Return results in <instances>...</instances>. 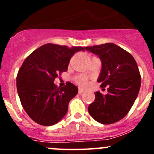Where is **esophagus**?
<instances>
[{
  "mask_svg": "<svg viewBox=\"0 0 154 154\" xmlns=\"http://www.w3.org/2000/svg\"><path fill=\"white\" fill-rule=\"evenodd\" d=\"M85 92V90H83V89H79V90H78V92L79 94L82 93V92Z\"/></svg>",
  "mask_w": 154,
  "mask_h": 154,
  "instance_id": "esophagus-1",
  "label": "esophagus"
}]
</instances>
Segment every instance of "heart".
Masks as SVG:
<instances>
[{"label": "heart", "mask_w": 154, "mask_h": 154, "mask_svg": "<svg viewBox=\"0 0 154 154\" xmlns=\"http://www.w3.org/2000/svg\"><path fill=\"white\" fill-rule=\"evenodd\" d=\"M73 80L77 85L85 87L88 85V78L84 75H76L73 78Z\"/></svg>", "instance_id": "heart-1"}]
</instances>
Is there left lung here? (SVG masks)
I'll list each match as a JSON object with an SVG mask.
<instances>
[{"instance_id":"obj_1","label":"left lung","mask_w":154,"mask_h":154,"mask_svg":"<svg viewBox=\"0 0 154 154\" xmlns=\"http://www.w3.org/2000/svg\"><path fill=\"white\" fill-rule=\"evenodd\" d=\"M102 61L98 82L102 88L108 87L106 95L95 93L96 99L89 106L92 118L102 124H112L125 117L137 97L141 76L131 54L113 43L85 47Z\"/></svg>"}]
</instances>
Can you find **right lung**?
Wrapping results in <instances>:
<instances>
[{"label": "right lung", "instance_id": "obj_1", "mask_svg": "<svg viewBox=\"0 0 154 154\" xmlns=\"http://www.w3.org/2000/svg\"><path fill=\"white\" fill-rule=\"evenodd\" d=\"M85 48L46 44L31 53L17 75V90L22 107L29 117L42 126H52L68 111L78 88L69 82L58 87L54 81L66 72L70 58Z\"/></svg>", "mask_w": 154, "mask_h": 154}]
</instances>
